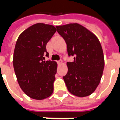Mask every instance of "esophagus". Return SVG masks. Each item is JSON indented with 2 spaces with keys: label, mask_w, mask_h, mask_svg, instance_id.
I'll return each mask as SVG.
<instances>
[{
  "label": "esophagus",
  "mask_w": 120,
  "mask_h": 120,
  "mask_svg": "<svg viewBox=\"0 0 120 120\" xmlns=\"http://www.w3.org/2000/svg\"><path fill=\"white\" fill-rule=\"evenodd\" d=\"M57 63H58V65H61V64H62V63H63V61H62V60L58 61Z\"/></svg>",
  "instance_id": "1"
}]
</instances>
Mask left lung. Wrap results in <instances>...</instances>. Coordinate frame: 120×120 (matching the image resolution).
<instances>
[{"label": "left lung", "mask_w": 120, "mask_h": 120, "mask_svg": "<svg viewBox=\"0 0 120 120\" xmlns=\"http://www.w3.org/2000/svg\"><path fill=\"white\" fill-rule=\"evenodd\" d=\"M58 33L65 41L69 56L68 71L63 78L68 91L83 98L93 94L100 83L104 68L103 49L98 37L78 23L56 26Z\"/></svg>", "instance_id": "obj_1"}]
</instances>
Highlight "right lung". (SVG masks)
Instances as JSON below:
<instances>
[{
  "mask_svg": "<svg viewBox=\"0 0 120 120\" xmlns=\"http://www.w3.org/2000/svg\"><path fill=\"white\" fill-rule=\"evenodd\" d=\"M51 25L37 23L21 33L16 41L13 67L19 86L30 98L46 99L53 92L57 63L44 61L46 45L56 32Z\"/></svg>",
  "mask_w": 120,
  "mask_h": 120,
  "instance_id": "add662e5",
  "label": "right lung"
}]
</instances>
